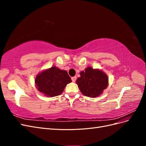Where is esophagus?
<instances>
[{
	"label": "esophagus",
	"mask_w": 146,
	"mask_h": 146,
	"mask_svg": "<svg viewBox=\"0 0 146 146\" xmlns=\"http://www.w3.org/2000/svg\"><path fill=\"white\" fill-rule=\"evenodd\" d=\"M76 79H77V77H72V78H71V80H72V82H75L76 81Z\"/></svg>",
	"instance_id": "34e87169"
}]
</instances>
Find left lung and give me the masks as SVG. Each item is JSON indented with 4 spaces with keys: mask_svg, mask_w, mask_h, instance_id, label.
Segmentation results:
<instances>
[{
    "mask_svg": "<svg viewBox=\"0 0 146 146\" xmlns=\"http://www.w3.org/2000/svg\"><path fill=\"white\" fill-rule=\"evenodd\" d=\"M80 74V77L77 78L76 83L84 96L96 98L108 86V76L102 70L88 67Z\"/></svg>",
    "mask_w": 146,
    "mask_h": 146,
    "instance_id": "left-lung-1",
    "label": "left lung"
}]
</instances>
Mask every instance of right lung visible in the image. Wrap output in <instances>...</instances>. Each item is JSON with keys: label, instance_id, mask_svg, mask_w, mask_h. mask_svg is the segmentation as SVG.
Masks as SVG:
<instances>
[{"label": "right lung", "instance_id": "right-lung-1", "mask_svg": "<svg viewBox=\"0 0 146 146\" xmlns=\"http://www.w3.org/2000/svg\"><path fill=\"white\" fill-rule=\"evenodd\" d=\"M71 82L67 71L55 66L43 70L35 78L37 90L47 97L60 95L67 84Z\"/></svg>", "mask_w": 146, "mask_h": 146}]
</instances>
